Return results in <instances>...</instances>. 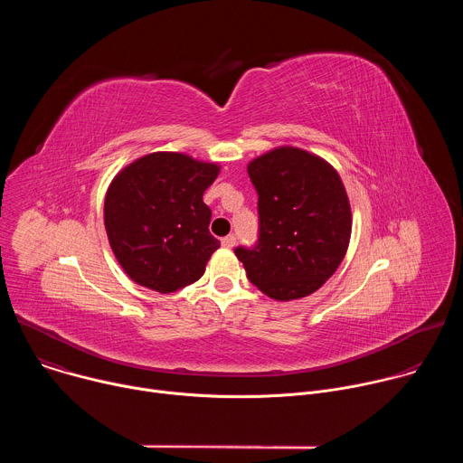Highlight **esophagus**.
Listing matches in <instances>:
<instances>
[{
    "instance_id": "1",
    "label": "esophagus",
    "mask_w": 463,
    "mask_h": 463,
    "mask_svg": "<svg viewBox=\"0 0 463 463\" xmlns=\"http://www.w3.org/2000/svg\"><path fill=\"white\" fill-rule=\"evenodd\" d=\"M222 245H223V247H227V249L234 247V245H236V236H234V234H229V236L222 238Z\"/></svg>"
}]
</instances>
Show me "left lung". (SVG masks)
Listing matches in <instances>:
<instances>
[{"mask_svg":"<svg viewBox=\"0 0 463 463\" xmlns=\"http://www.w3.org/2000/svg\"><path fill=\"white\" fill-rule=\"evenodd\" d=\"M258 194V240L236 247L247 279L275 300L302 298L332 277L346 254L352 213L332 165L298 148L249 163Z\"/></svg>","mask_w":463,"mask_h":463,"instance_id":"obj_1","label":"left lung"}]
</instances>
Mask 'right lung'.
<instances>
[{
  "label": "right lung",
  "instance_id": "1",
  "mask_svg": "<svg viewBox=\"0 0 463 463\" xmlns=\"http://www.w3.org/2000/svg\"><path fill=\"white\" fill-rule=\"evenodd\" d=\"M220 166L184 154L156 152L128 165L109 184L104 223L126 275L154 291L174 293L205 273L220 241L209 232L203 192Z\"/></svg>",
  "mask_w": 463,
  "mask_h": 463
}]
</instances>
